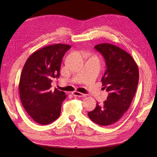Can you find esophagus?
Listing matches in <instances>:
<instances>
[{
  "label": "esophagus",
  "instance_id": "34e87169",
  "mask_svg": "<svg viewBox=\"0 0 157 157\" xmlns=\"http://www.w3.org/2000/svg\"><path fill=\"white\" fill-rule=\"evenodd\" d=\"M73 95H74L75 96H78V97H85L86 96V94H82L81 92H77V91L73 92Z\"/></svg>",
  "mask_w": 157,
  "mask_h": 157
}]
</instances>
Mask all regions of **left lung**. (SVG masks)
Listing matches in <instances>:
<instances>
[{"label":"left lung","instance_id":"obj_1","mask_svg":"<svg viewBox=\"0 0 157 157\" xmlns=\"http://www.w3.org/2000/svg\"><path fill=\"white\" fill-rule=\"evenodd\" d=\"M105 61L102 86L109 92L107 100L96 103L89 118L100 126L117 122L130 107L139 81V71L132 57L119 47L103 43L94 46Z\"/></svg>","mask_w":157,"mask_h":157}]
</instances>
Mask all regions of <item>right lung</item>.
I'll use <instances>...</instances> for the list:
<instances>
[{
	"instance_id": "add662e5",
	"label": "right lung",
	"mask_w": 157,
	"mask_h": 157,
	"mask_svg": "<svg viewBox=\"0 0 157 157\" xmlns=\"http://www.w3.org/2000/svg\"><path fill=\"white\" fill-rule=\"evenodd\" d=\"M70 45L56 44L33 53L21 71L19 90L22 105L38 124H48L58 118L67 95L51 90L53 78L59 77L61 61Z\"/></svg>"
}]
</instances>
